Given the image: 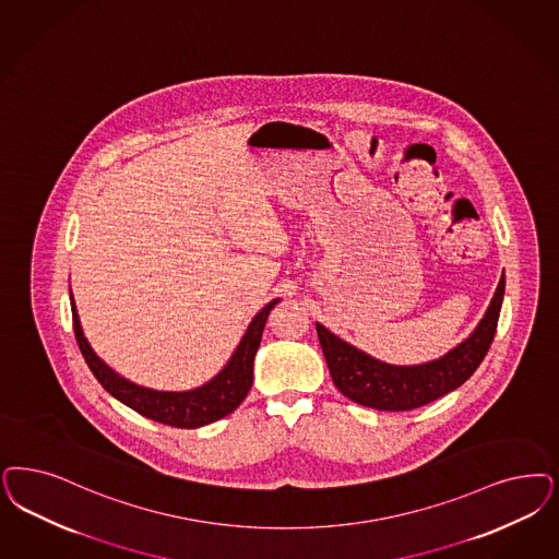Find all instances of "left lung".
I'll use <instances>...</instances> for the list:
<instances>
[{"label":"left lung","mask_w":559,"mask_h":559,"mask_svg":"<svg viewBox=\"0 0 559 559\" xmlns=\"http://www.w3.org/2000/svg\"><path fill=\"white\" fill-rule=\"evenodd\" d=\"M503 290L506 274L501 272L498 289L475 330L442 357L413 366L376 359L316 322L332 382L348 401L376 411H413L438 401L464 384L481 366L496 336Z\"/></svg>","instance_id":"1"}]
</instances>
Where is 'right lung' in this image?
Here are the masks:
<instances>
[{
  "label": "right lung",
  "instance_id": "add662e5",
  "mask_svg": "<svg viewBox=\"0 0 559 559\" xmlns=\"http://www.w3.org/2000/svg\"><path fill=\"white\" fill-rule=\"evenodd\" d=\"M278 301L281 299H272L251 318L250 326L243 332L229 361L214 378L192 390L174 392V390H154V388L135 384L132 380L123 378L121 373H117L114 367L107 366L95 353V348L91 347L88 338L84 336L74 295L70 289L78 347L82 350L86 364L100 385L119 403L134 408L135 413L144 415L146 419L179 427V429H195V427L214 424L231 415L233 411L243 403L253 382V359L262 341V332L266 326L270 311Z\"/></svg>",
  "mask_w": 559,
  "mask_h": 559
}]
</instances>
